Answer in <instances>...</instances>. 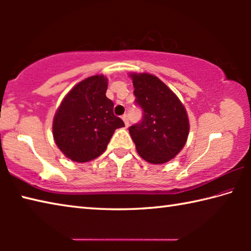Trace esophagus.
Segmentation results:
<instances>
[{
  "label": "esophagus",
  "mask_w": 251,
  "mask_h": 251,
  "mask_svg": "<svg viewBox=\"0 0 251 251\" xmlns=\"http://www.w3.org/2000/svg\"><path fill=\"white\" fill-rule=\"evenodd\" d=\"M122 120L124 121V123H125V126H126V127H128V125H129V122H128V117H127V115H123V116H122Z\"/></svg>",
  "instance_id": "34e87169"
}]
</instances>
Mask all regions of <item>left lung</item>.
Returning <instances> with one entry per match:
<instances>
[{"label": "left lung", "mask_w": 251, "mask_h": 251, "mask_svg": "<svg viewBox=\"0 0 251 251\" xmlns=\"http://www.w3.org/2000/svg\"><path fill=\"white\" fill-rule=\"evenodd\" d=\"M136 104L143 109L142 122L129 127L136 150L151 164H165L185 146L189 134L187 112L166 84L147 73H131Z\"/></svg>", "instance_id": "left-lung-1"}]
</instances>
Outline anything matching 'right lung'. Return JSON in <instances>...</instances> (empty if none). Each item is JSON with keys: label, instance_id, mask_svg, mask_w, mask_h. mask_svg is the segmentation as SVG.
I'll list each match as a JSON object with an SVG mask.
<instances>
[{"label": "right lung", "instance_id": "1", "mask_svg": "<svg viewBox=\"0 0 251 251\" xmlns=\"http://www.w3.org/2000/svg\"><path fill=\"white\" fill-rule=\"evenodd\" d=\"M107 78L94 75L76 84L62 100L53 120V136L63 154L86 163L103 154L114 131L124 122L114 115L106 97Z\"/></svg>", "mask_w": 251, "mask_h": 251}]
</instances>
